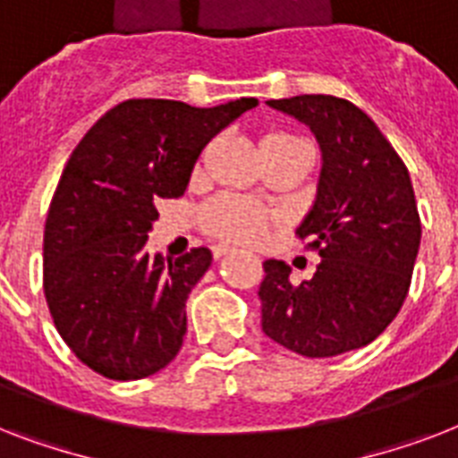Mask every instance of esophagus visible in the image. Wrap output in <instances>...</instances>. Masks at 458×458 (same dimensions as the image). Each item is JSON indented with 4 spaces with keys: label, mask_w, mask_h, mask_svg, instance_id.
Wrapping results in <instances>:
<instances>
[{
    "label": "esophagus",
    "mask_w": 458,
    "mask_h": 458,
    "mask_svg": "<svg viewBox=\"0 0 458 458\" xmlns=\"http://www.w3.org/2000/svg\"><path fill=\"white\" fill-rule=\"evenodd\" d=\"M211 251H214V259H221V257H225L228 251H233V247L221 242V244H214V247H211Z\"/></svg>",
    "instance_id": "obj_1"
}]
</instances>
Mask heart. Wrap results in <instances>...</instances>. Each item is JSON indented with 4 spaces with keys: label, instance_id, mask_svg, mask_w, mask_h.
<instances>
[{
    "label": "heart",
    "instance_id": "heart-1",
    "mask_svg": "<svg viewBox=\"0 0 458 458\" xmlns=\"http://www.w3.org/2000/svg\"><path fill=\"white\" fill-rule=\"evenodd\" d=\"M201 225L208 235L235 240V242H257L264 235L268 218L264 208L235 194H221L201 208Z\"/></svg>",
    "mask_w": 458,
    "mask_h": 458
}]
</instances>
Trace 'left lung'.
Wrapping results in <instances>:
<instances>
[{"label":"left lung","instance_id":"1","mask_svg":"<svg viewBox=\"0 0 458 458\" xmlns=\"http://www.w3.org/2000/svg\"><path fill=\"white\" fill-rule=\"evenodd\" d=\"M268 106L300 118L323 149L318 197L297 228L320 264L311 280L293 285L285 261H264L261 327L309 359L366 347L404 304L419 254L420 216L406 164L347 99L300 95Z\"/></svg>","mask_w":458,"mask_h":458}]
</instances>
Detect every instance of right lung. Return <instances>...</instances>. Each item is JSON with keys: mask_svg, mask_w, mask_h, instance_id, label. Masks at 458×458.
<instances>
[{"mask_svg": "<svg viewBox=\"0 0 458 458\" xmlns=\"http://www.w3.org/2000/svg\"><path fill=\"white\" fill-rule=\"evenodd\" d=\"M254 97L197 109L173 99H128L75 147L45 223L47 306L88 369L109 380L154 376L187 333L185 301L211 266L199 247L165 261L147 237L157 201L185 192L201 149Z\"/></svg>", "mask_w": 458, "mask_h": 458, "instance_id": "right-lung-1", "label": "right lung"}]
</instances>
